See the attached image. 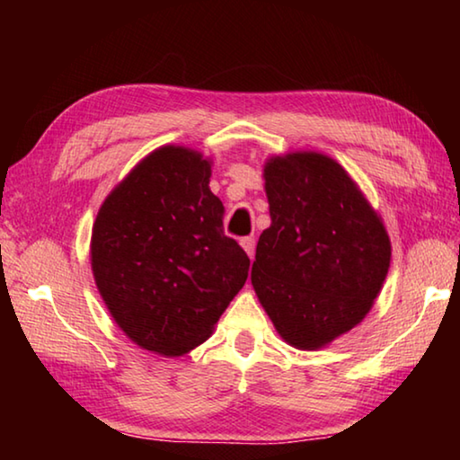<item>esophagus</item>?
I'll use <instances>...</instances> for the list:
<instances>
[{
    "instance_id": "obj_1",
    "label": "esophagus",
    "mask_w": 460,
    "mask_h": 460,
    "mask_svg": "<svg viewBox=\"0 0 460 460\" xmlns=\"http://www.w3.org/2000/svg\"><path fill=\"white\" fill-rule=\"evenodd\" d=\"M241 247H243L245 253L249 255V258L253 260V253H255V239H253V237H243V239H241Z\"/></svg>"
}]
</instances>
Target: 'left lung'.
I'll list each match as a JSON object with an SVG mask.
<instances>
[{
	"label": "left lung",
	"instance_id": "obj_1",
	"mask_svg": "<svg viewBox=\"0 0 460 460\" xmlns=\"http://www.w3.org/2000/svg\"><path fill=\"white\" fill-rule=\"evenodd\" d=\"M263 176L271 225L260 235L252 284L290 345L318 349L369 313L392 245L377 213L329 155H278Z\"/></svg>",
	"mask_w": 460,
	"mask_h": 460
}]
</instances>
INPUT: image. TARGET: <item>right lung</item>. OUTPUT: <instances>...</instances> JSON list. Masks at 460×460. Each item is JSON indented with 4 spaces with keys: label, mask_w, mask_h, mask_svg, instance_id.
Segmentation results:
<instances>
[{
    "label": "right lung",
    "mask_w": 460,
    "mask_h": 460,
    "mask_svg": "<svg viewBox=\"0 0 460 460\" xmlns=\"http://www.w3.org/2000/svg\"><path fill=\"white\" fill-rule=\"evenodd\" d=\"M211 164L164 146L131 170L93 225V274L109 313L147 351L182 355L200 345L249 271L223 231Z\"/></svg>",
    "instance_id": "1"
}]
</instances>
